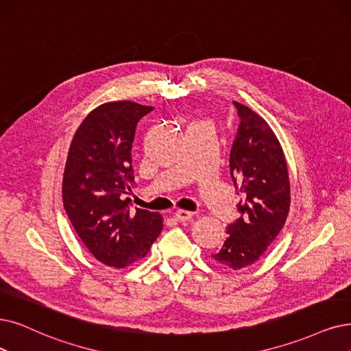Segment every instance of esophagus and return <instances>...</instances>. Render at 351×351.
Listing matches in <instances>:
<instances>
[{
    "mask_svg": "<svg viewBox=\"0 0 351 351\" xmlns=\"http://www.w3.org/2000/svg\"><path fill=\"white\" fill-rule=\"evenodd\" d=\"M191 217H193V213L187 212V210H177V212L174 213V219L177 221H189V220H191Z\"/></svg>",
    "mask_w": 351,
    "mask_h": 351,
    "instance_id": "1",
    "label": "esophagus"
}]
</instances>
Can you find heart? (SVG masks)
I'll return each mask as SVG.
<instances>
[{"label":"heart","instance_id":"heart-1","mask_svg":"<svg viewBox=\"0 0 351 351\" xmlns=\"http://www.w3.org/2000/svg\"><path fill=\"white\" fill-rule=\"evenodd\" d=\"M195 125H208V123L207 122H195L191 125V127H195Z\"/></svg>","mask_w":351,"mask_h":351}]
</instances>
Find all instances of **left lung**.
I'll list each match as a JSON object with an SVG mask.
<instances>
[{
    "instance_id": "1",
    "label": "left lung",
    "mask_w": 351,
    "mask_h": 351,
    "mask_svg": "<svg viewBox=\"0 0 351 351\" xmlns=\"http://www.w3.org/2000/svg\"><path fill=\"white\" fill-rule=\"evenodd\" d=\"M239 128L234 135L229 168L241 195L239 219L226 226L228 237L212 258L232 269L255 263L282 230L291 203L289 178L281 145L256 112L233 102Z\"/></svg>"
}]
</instances>
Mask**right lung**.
<instances>
[{"mask_svg":"<svg viewBox=\"0 0 351 351\" xmlns=\"http://www.w3.org/2000/svg\"><path fill=\"white\" fill-rule=\"evenodd\" d=\"M131 101L108 102L83 119L70 144L63 174V206L90 254L125 268L144 258L162 230L158 213L123 195L135 184L132 143L139 119L152 110Z\"/></svg>","mask_w":351,"mask_h":351,"instance_id":"1","label":"right lung"}]
</instances>
